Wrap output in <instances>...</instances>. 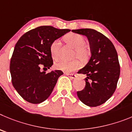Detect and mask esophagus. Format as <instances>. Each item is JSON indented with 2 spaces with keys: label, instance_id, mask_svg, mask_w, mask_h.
<instances>
[{
  "label": "esophagus",
  "instance_id": "34e87169",
  "mask_svg": "<svg viewBox=\"0 0 132 132\" xmlns=\"http://www.w3.org/2000/svg\"><path fill=\"white\" fill-rule=\"evenodd\" d=\"M65 74L66 75V76H68L70 78H71V79H75V78H76V76L75 74H73V73H66Z\"/></svg>",
  "mask_w": 132,
  "mask_h": 132
}]
</instances>
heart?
Segmentation results:
<instances>
[{"mask_svg": "<svg viewBox=\"0 0 132 132\" xmlns=\"http://www.w3.org/2000/svg\"><path fill=\"white\" fill-rule=\"evenodd\" d=\"M64 40L71 47L75 49L73 57L78 58L81 61L85 62L87 60L90 55L89 48L85 45L86 41L82 35L76 34H69L66 35ZM60 41L55 40L51 45V54L52 57L56 59L59 56V47ZM80 65L79 60L77 59L72 61H66L64 60H59L55 62L54 66L56 70L71 72L78 68Z\"/></svg>", "mask_w": 132, "mask_h": 132, "instance_id": "heart-1", "label": "heart"}]
</instances>
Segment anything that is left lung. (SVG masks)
I'll return each mask as SVG.
<instances>
[{
    "instance_id": "left-lung-1",
    "label": "left lung",
    "mask_w": 132,
    "mask_h": 132,
    "mask_svg": "<svg viewBox=\"0 0 132 132\" xmlns=\"http://www.w3.org/2000/svg\"><path fill=\"white\" fill-rule=\"evenodd\" d=\"M72 31L87 38L91 53L88 62L78 72L87 77L85 88L78 91L77 95L87 106H99L109 99L116 90L120 73L117 52L112 43L95 29L87 28Z\"/></svg>"
}]
</instances>
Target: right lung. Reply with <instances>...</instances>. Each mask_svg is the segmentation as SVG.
Listing matches in <instances>:
<instances>
[{
  "label": "right lung",
  "mask_w": 132,
  "mask_h": 132,
  "mask_svg": "<svg viewBox=\"0 0 132 132\" xmlns=\"http://www.w3.org/2000/svg\"><path fill=\"white\" fill-rule=\"evenodd\" d=\"M70 31L52 26H40L22 35L16 43L10 60V70L14 89L26 101L39 104L51 95L60 70L41 72L53 64L51 45L53 41Z\"/></svg>",
  "instance_id": "1"
}]
</instances>
